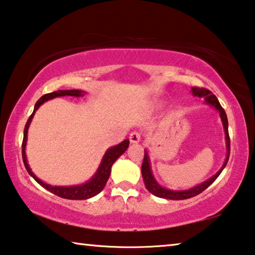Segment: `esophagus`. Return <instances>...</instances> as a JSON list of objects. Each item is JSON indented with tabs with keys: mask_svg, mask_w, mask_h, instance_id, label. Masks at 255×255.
Wrapping results in <instances>:
<instances>
[{
	"mask_svg": "<svg viewBox=\"0 0 255 255\" xmlns=\"http://www.w3.org/2000/svg\"><path fill=\"white\" fill-rule=\"evenodd\" d=\"M140 140H141V133L140 132L133 131L130 134L131 143H138V142H140Z\"/></svg>",
	"mask_w": 255,
	"mask_h": 255,
	"instance_id": "obj_1",
	"label": "esophagus"
}]
</instances>
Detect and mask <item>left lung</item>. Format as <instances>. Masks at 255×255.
Instances as JSON below:
<instances>
[{"label":"left lung","instance_id":"8db88e82","mask_svg":"<svg viewBox=\"0 0 255 255\" xmlns=\"http://www.w3.org/2000/svg\"><path fill=\"white\" fill-rule=\"evenodd\" d=\"M191 92H193V95L195 97L205 98V103L207 105H211L212 107H214L219 112V114H220L223 128H225V134H226L227 157H226L225 163H223V165H222L220 170H219L217 173L213 175V177L207 179L206 181L201 183V185H197L196 187L190 188V189H188V190H171V189H167V188H164L162 186H159L157 181L155 180L154 175H152L151 168H150L149 156H148V152L144 150V157H143L142 166H141V173H142L144 186H146L147 190L149 191V193H151L152 195L157 196V197H160V198L173 199V201H181V199L195 197V196L201 194L202 191H204L207 187L212 185V183L215 181V179H217L219 175L221 174V172H222L223 168L226 167L227 163H228L229 155H230V138H229V132H228V119H227L225 109L221 107V105H220V103H219L218 98L215 97L213 93L210 91V90L204 89V88L194 87V88H191Z\"/></svg>","mask_w":255,"mask_h":255}]
</instances>
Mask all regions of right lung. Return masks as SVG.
<instances>
[{
    "instance_id": "obj_1",
    "label": "right lung",
    "mask_w": 255,
    "mask_h": 255,
    "mask_svg": "<svg viewBox=\"0 0 255 255\" xmlns=\"http://www.w3.org/2000/svg\"><path fill=\"white\" fill-rule=\"evenodd\" d=\"M65 96L83 97L84 91H81V90H60V91L51 92V93H48V95H44L37 100L36 104H35L33 114L29 116V119H28V121H27V123L25 125V130H23L22 160H23V164H25L27 172L32 175L35 181H36L37 183H40L43 188H45V189L49 190L50 193H52L54 195L59 196V197L66 198V199H88V198L93 197V196L98 195L101 190L104 189L106 183H107L108 179H109V175H111L113 164H114L115 160L119 158L121 155H123L125 150L128 149V144H130V141H128V139H127V140L122 141L121 143L116 144V146L109 148V149L106 151V154L104 156L103 160H101L100 166L98 167L96 174L93 175V177L90 179L88 182L83 183V185L70 186V187H58V186H51V185H48V183L43 182L42 180L38 179L36 175L33 173L28 165V163H27L26 152H25L26 142H27V133H28L29 124H30V122H32L35 112L40 108V106L42 104H44L45 101L53 99V98H56V97H65Z\"/></svg>"
}]
</instances>
